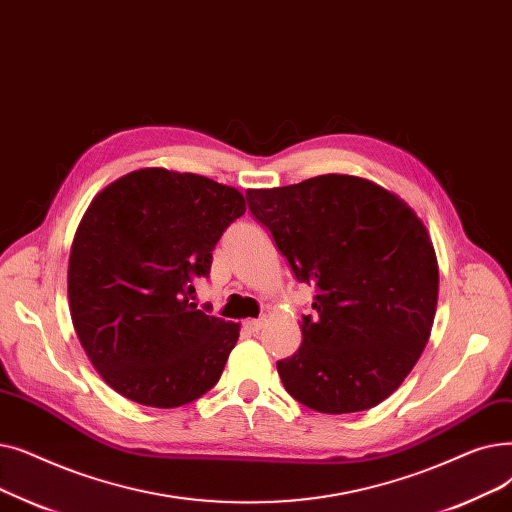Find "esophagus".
Here are the masks:
<instances>
[{
	"mask_svg": "<svg viewBox=\"0 0 512 512\" xmlns=\"http://www.w3.org/2000/svg\"><path fill=\"white\" fill-rule=\"evenodd\" d=\"M264 323H266V319H254V321L246 323V329H250L252 333H258L264 327Z\"/></svg>",
	"mask_w": 512,
	"mask_h": 512,
	"instance_id": "34e87169",
	"label": "esophagus"
}]
</instances>
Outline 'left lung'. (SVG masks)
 Segmentation results:
<instances>
[{
  "mask_svg": "<svg viewBox=\"0 0 512 512\" xmlns=\"http://www.w3.org/2000/svg\"><path fill=\"white\" fill-rule=\"evenodd\" d=\"M246 200L296 279L316 287L300 350L277 362L287 394L325 415L392 396L427 344L440 287L417 212L352 175L248 189Z\"/></svg>",
  "mask_w": 512,
  "mask_h": 512,
  "instance_id": "8db88e82",
  "label": "left lung"
}]
</instances>
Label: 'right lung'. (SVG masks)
Listing matches in <instances>:
<instances>
[{
    "label": "right lung",
    "mask_w": 512,
    "mask_h": 512,
    "mask_svg": "<svg viewBox=\"0 0 512 512\" xmlns=\"http://www.w3.org/2000/svg\"><path fill=\"white\" fill-rule=\"evenodd\" d=\"M243 212L235 187L166 168L133 170L93 198L70 248L68 304L114 392L177 408L221 379L239 325L198 310L191 283Z\"/></svg>",
    "instance_id": "right-lung-1"
}]
</instances>
